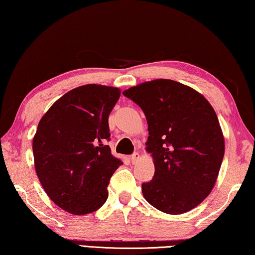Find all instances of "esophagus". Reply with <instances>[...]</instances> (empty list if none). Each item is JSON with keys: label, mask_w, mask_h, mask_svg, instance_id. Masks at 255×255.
I'll return each instance as SVG.
<instances>
[{"label": "esophagus", "mask_w": 255, "mask_h": 255, "mask_svg": "<svg viewBox=\"0 0 255 255\" xmlns=\"http://www.w3.org/2000/svg\"><path fill=\"white\" fill-rule=\"evenodd\" d=\"M138 159H139V153H133L131 156H130V161H131L132 164L137 163Z\"/></svg>", "instance_id": "34e87169"}]
</instances>
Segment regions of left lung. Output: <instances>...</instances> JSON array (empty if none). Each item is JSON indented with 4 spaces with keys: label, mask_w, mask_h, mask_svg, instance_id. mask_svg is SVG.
<instances>
[{
    "label": "left lung",
    "mask_w": 255,
    "mask_h": 255,
    "mask_svg": "<svg viewBox=\"0 0 255 255\" xmlns=\"http://www.w3.org/2000/svg\"><path fill=\"white\" fill-rule=\"evenodd\" d=\"M123 94L140 107L148 125L146 150L153 156L155 173L141 184L144 198L166 214L193 209L213 190L225 152L214 108L196 90L165 79Z\"/></svg>",
    "instance_id": "left-lung-1"
}]
</instances>
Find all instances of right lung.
Instances as JSON below:
<instances>
[{
    "mask_svg": "<svg viewBox=\"0 0 255 255\" xmlns=\"http://www.w3.org/2000/svg\"><path fill=\"white\" fill-rule=\"evenodd\" d=\"M120 97L112 86L86 84L58 99L38 124L34 169L59 208L73 215L98 210L122 159L111 154L108 118Z\"/></svg>",
    "mask_w": 255,
    "mask_h": 255,
    "instance_id": "add662e5",
    "label": "right lung"
}]
</instances>
